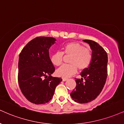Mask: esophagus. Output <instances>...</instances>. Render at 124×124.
Returning a JSON list of instances; mask_svg holds the SVG:
<instances>
[{
  "instance_id": "obj_1",
  "label": "esophagus",
  "mask_w": 124,
  "mask_h": 124,
  "mask_svg": "<svg viewBox=\"0 0 124 124\" xmlns=\"http://www.w3.org/2000/svg\"><path fill=\"white\" fill-rule=\"evenodd\" d=\"M62 80L63 81H67V80H68V78H62Z\"/></svg>"
}]
</instances>
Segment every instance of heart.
Wrapping results in <instances>:
<instances>
[{
    "instance_id": "b5f03b06",
    "label": "heart",
    "mask_w": 124,
    "mask_h": 124,
    "mask_svg": "<svg viewBox=\"0 0 124 124\" xmlns=\"http://www.w3.org/2000/svg\"><path fill=\"white\" fill-rule=\"evenodd\" d=\"M62 52H56L50 56V61L55 66H60L63 62V54L71 56L69 65H64L56 70V74L59 77H69L79 70H83L89 67L92 60V53L84 46L75 42L68 43L62 48Z\"/></svg>"
}]
</instances>
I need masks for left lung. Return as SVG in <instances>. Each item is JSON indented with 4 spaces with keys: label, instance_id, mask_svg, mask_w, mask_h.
Instances as JSON below:
<instances>
[{
    "label": "left lung",
    "instance_id": "8db88e82",
    "mask_svg": "<svg viewBox=\"0 0 124 124\" xmlns=\"http://www.w3.org/2000/svg\"><path fill=\"white\" fill-rule=\"evenodd\" d=\"M83 41L90 46L92 60L88 68L80 73L82 78H76V86L70 93L71 98L79 103H86L96 99L102 91L107 76L106 52L94 41Z\"/></svg>",
    "mask_w": 124,
    "mask_h": 124
}]
</instances>
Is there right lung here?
<instances>
[{
    "instance_id": "1",
    "label": "right lung",
    "mask_w": 124,
    "mask_h": 124,
    "mask_svg": "<svg viewBox=\"0 0 124 124\" xmlns=\"http://www.w3.org/2000/svg\"><path fill=\"white\" fill-rule=\"evenodd\" d=\"M51 37H37L30 41L19 55L18 80L22 93L36 105L48 102L62 78L52 74L55 68L50 61L49 49L55 43Z\"/></svg>"
}]
</instances>
